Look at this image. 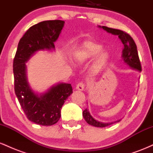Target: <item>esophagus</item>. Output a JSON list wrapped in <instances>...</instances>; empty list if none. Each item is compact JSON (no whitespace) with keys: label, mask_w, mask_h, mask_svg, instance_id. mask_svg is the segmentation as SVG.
Returning a JSON list of instances; mask_svg holds the SVG:
<instances>
[{"label":"esophagus","mask_w":153,"mask_h":153,"mask_svg":"<svg viewBox=\"0 0 153 153\" xmlns=\"http://www.w3.org/2000/svg\"><path fill=\"white\" fill-rule=\"evenodd\" d=\"M85 88V84L83 82H80L77 84L76 85V89L79 91H83Z\"/></svg>","instance_id":"obj_1"}]
</instances>
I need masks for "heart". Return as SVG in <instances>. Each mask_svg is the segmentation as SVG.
<instances>
[{"instance_id":"obj_1","label":"heart","mask_w":153,"mask_h":153,"mask_svg":"<svg viewBox=\"0 0 153 153\" xmlns=\"http://www.w3.org/2000/svg\"><path fill=\"white\" fill-rule=\"evenodd\" d=\"M103 50V47L101 45L95 42L88 41L83 43L82 47L75 53V57L77 60L80 62H85L93 59L98 55ZM108 59V54L105 52L100 54L96 61V68H101L104 65Z\"/></svg>"}]
</instances>
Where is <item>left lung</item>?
Segmentation results:
<instances>
[{"instance_id": "left-lung-1", "label": "left lung", "mask_w": 153, "mask_h": 153, "mask_svg": "<svg viewBox=\"0 0 153 153\" xmlns=\"http://www.w3.org/2000/svg\"><path fill=\"white\" fill-rule=\"evenodd\" d=\"M102 29L106 31L107 32L111 33L112 34L117 35L119 38L120 39L124 45V50L122 52V59L124 61V62L127 63L128 65H129L131 68H134V69L137 70L139 71H142V65L141 62H140V58H139L137 49V45L135 44L134 39L132 37L127 34L125 31H123L119 29H112V28H108L107 26H102ZM82 116L83 118L86 121L88 124L90 125L94 126L96 127H106L107 126L111 125L113 124L112 123H102L99 122L98 121L95 120V119L91 117V115L89 113L88 110L85 108V110L82 111ZM120 120L117 121L118 122Z\"/></svg>"}]
</instances>
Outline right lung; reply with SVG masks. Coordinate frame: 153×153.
I'll use <instances>...</instances> for the list:
<instances>
[{
    "instance_id": "1",
    "label": "right lung",
    "mask_w": 153,
    "mask_h": 153,
    "mask_svg": "<svg viewBox=\"0 0 153 153\" xmlns=\"http://www.w3.org/2000/svg\"><path fill=\"white\" fill-rule=\"evenodd\" d=\"M64 22L45 21L31 26L19 41L13 58L14 91L19 102L29 120L42 126H51L60 119L65 101L73 93L71 84L60 83L39 96L26 81L25 62L36 51L54 48Z\"/></svg>"
}]
</instances>
